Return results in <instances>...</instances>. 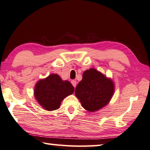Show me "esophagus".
Listing matches in <instances>:
<instances>
[{
	"label": "esophagus",
	"instance_id": "34e87169",
	"mask_svg": "<svg viewBox=\"0 0 150 150\" xmlns=\"http://www.w3.org/2000/svg\"><path fill=\"white\" fill-rule=\"evenodd\" d=\"M71 83H72V84L73 85V86L74 88L76 86V80H72L71 81Z\"/></svg>",
	"mask_w": 150,
	"mask_h": 150
}]
</instances>
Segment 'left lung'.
Instances as JSON below:
<instances>
[{
  "mask_svg": "<svg viewBox=\"0 0 150 150\" xmlns=\"http://www.w3.org/2000/svg\"><path fill=\"white\" fill-rule=\"evenodd\" d=\"M114 92L113 81L94 68L83 73L82 79L75 90L76 96L89 112H96L106 105Z\"/></svg>",
  "mask_w": 150,
  "mask_h": 150,
  "instance_id": "1",
  "label": "left lung"
}]
</instances>
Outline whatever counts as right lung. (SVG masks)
I'll return each instance as SVG.
<instances>
[{
    "instance_id": "right-lung-1",
    "label": "right lung",
    "mask_w": 150,
    "mask_h": 150,
    "mask_svg": "<svg viewBox=\"0 0 150 150\" xmlns=\"http://www.w3.org/2000/svg\"><path fill=\"white\" fill-rule=\"evenodd\" d=\"M74 92L69 81H63L56 74H52L39 80L34 88V94L38 104L48 111L60 108L62 100Z\"/></svg>"
}]
</instances>
